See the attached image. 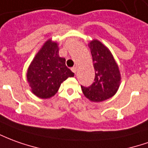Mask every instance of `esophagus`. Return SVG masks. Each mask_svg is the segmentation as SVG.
Listing matches in <instances>:
<instances>
[{"label":"esophagus","instance_id":"34e87169","mask_svg":"<svg viewBox=\"0 0 148 148\" xmlns=\"http://www.w3.org/2000/svg\"><path fill=\"white\" fill-rule=\"evenodd\" d=\"M71 70L72 71V72H74V73H76V67H73V68H71Z\"/></svg>","mask_w":148,"mask_h":148}]
</instances>
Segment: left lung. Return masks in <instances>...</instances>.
Returning <instances> with one entry per match:
<instances>
[{
  "label": "left lung",
  "mask_w": 148,
  "mask_h": 148,
  "mask_svg": "<svg viewBox=\"0 0 148 148\" xmlns=\"http://www.w3.org/2000/svg\"><path fill=\"white\" fill-rule=\"evenodd\" d=\"M95 70L94 82L89 87L81 86L85 97L93 102H100L112 97L121 83L119 66L110 51L97 39L88 43Z\"/></svg>",
  "instance_id": "obj_1"
}]
</instances>
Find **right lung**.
Listing matches in <instances>:
<instances>
[{
  "label": "right lung",
  "instance_id": "add662e5",
  "mask_svg": "<svg viewBox=\"0 0 148 148\" xmlns=\"http://www.w3.org/2000/svg\"><path fill=\"white\" fill-rule=\"evenodd\" d=\"M59 56L58 43L49 39L29 64L26 77L31 92L38 97L47 99L55 95L60 84L74 73Z\"/></svg>",
  "mask_w": 148,
  "mask_h": 148
}]
</instances>
